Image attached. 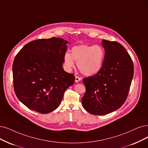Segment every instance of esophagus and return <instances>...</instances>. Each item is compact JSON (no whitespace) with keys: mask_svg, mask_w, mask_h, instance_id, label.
Returning <instances> with one entry per match:
<instances>
[{"mask_svg":"<svg viewBox=\"0 0 148 148\" xmlns=\"http://www.w3.org/2000/svg\"><path fill=\"white\" fill-rule=\"evenodd\" d=\"M80 80H81V79L79 77H78V76H75V82H79V81H80Z\"/></svg>","mask_w":148,"mask_h":148,"instance_id":"esophagus-1","label":"esophagus"}]
</instances>
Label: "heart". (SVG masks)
<instances>
[{
    "instance_id": "obj_1",
    "label": "heart",
    "mask_w": 148,
    "mask_h": 148,
    "mask_svg": "<svg viewBox=\"0 0 148 148\" xmlns=\"http://www.w3.org/2000/svg\"><path fill=\"white\" fill-rule=\"evenodd\" d=\"M104 57L105 52L101 46L82 45L73 47L71 53H66L63 62L66 69L70 71L74 67V60L80 72L90 76L101 69Z\"/></svg>"
}]
</instances>
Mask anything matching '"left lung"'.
Here are the masks:
<instances>
[{
	"mask_svg": "<svg viewBox=\"0 0 148 148\" xmlns=\"http://www.w3.org/2000/svg\"><path fill=\"white\" fill-rule=\"evenodd\" d=\"M105 57L96 74L84 77L86 91L82 98L85 110L96 115L115 111L126 100L134 76V64L121 44L102 40Z\"/></svg>",
	"mask_w": 148,
	"mask_h": 148,
	"instance_id": "8db88e82",
	"label": "left lung"
}]
</instances>
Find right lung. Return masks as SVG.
Instances as JSON below:
<instances>
[{
  "mask_svg": "<svg viewBox=\"0 0 148 148\" xmlns=\"http://www.w3.org/2000/svg\"><path fill=\"white\" fill-rule=\"evenodd\" d=\"M68 42L52 37L27 43L13 63L14 92L31 110L49 113L60 106L64 92L74 84L75 76L63 69Z\"/></svg>",
  "mask_w": 148,
  "mask_h": 148,
  "instance_id": "add662e5",
  "label": "right lung"
}]
</instances>
